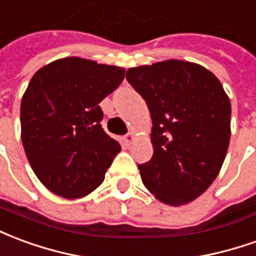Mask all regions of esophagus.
<instances>
[{
  "label": "esophagus",
  "instance_id": "34e87169",
  "mask_svg": "<svg viewBox=\"0 0 256 256\" xmlns=\"http://www.w3.org/2000/svg\"><path fill=\"white\" fill-rule=\"evenodd\" d=\"M134 139H135V134H134V132H128V134L124 136V140L126 144H131Z\"/></svg>",
  "mask_w": 256,
  "mask_h": 256
}]
</instances>
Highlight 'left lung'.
<instances>
[{"label": "left lung", "mask_w": 256, "mask_h": 256, "mask_svg": "<svg viewBox=\"0 0 256 256\" xmlns=\"http://www.w3.org/2000/svg\"><path fill=\"white\" fill-rule=\"evenodd\" d=\"M126 81L144 99L153 122V156L138 166L143 184L166 204H188L210 188L224 164L229 98L210 70L189 62L132 67Z\"/></svg>", "instance_id": "8db88e82"}]
</instances>
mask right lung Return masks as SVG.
Instances as JSON below:
<instances>
[{
  "label": "right lung",
  "instance_id": "add662e5",
  "mask_svg": "<svg viewBox=\"0 0 256 256\" xmlns=\"http://www.w3.org/2000/svg\"><path fill=\"white\" fill-rule=\"evenodd\" d=\"M122 67L66 58L32 76L20 104L22 142L37 178L66 198L90 194L121 148L102 128L99 103L122 82Z\"/></svg>",
  "mask_w": 256,
  "mask_h": 256
}]
</instances>
